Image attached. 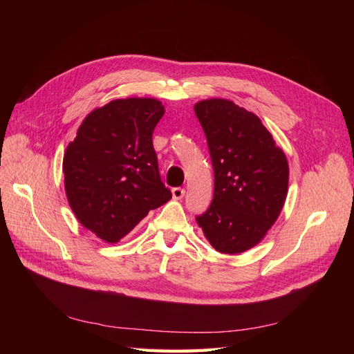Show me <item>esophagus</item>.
<instances>
[{"instance_id":"obj_1","label":"esophagus","mask_w":354,"mask_h":354,"mask_svg":"<svg viewBox=\"0 0 354 354\" xmlns=\"http://www.w3.org/2000/svg\"><path fill=\"white\" fill-rule=\"evenodd\" d=\"M171 194H173V198L176 201H180V199H183V196H185V189L183 187H174L173 190H171Z\"/></svg>"}]
</instances>
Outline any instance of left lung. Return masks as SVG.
Listing matches in <instances>:
<instances>
[{
    "instance_id": "left-lung-1",
    "label": "left lung",
    "mask_w": 354,
    "mask_h": 354,
    "mask_svg": "<svg viewBox=\"0 0 354 354\" xmlns=\"http://www.w3.org/2000/svg\"><path fill=\"white\" fill-rule=\"evenodd\" d=\"M194 108L214 168V199L196 223L218 252H245L263 241L283 208L286 156L260 118L232 100L207 99Z\"/></svg>"
}]
</instances>
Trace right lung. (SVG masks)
I'll return each mask as SVG.
<instances>
[{
    "label": "right lung",
    "mask_w": 354,
    "mask_h": 354,
    "mask_svg": "<svg viewBox=\"0 0 354 354\" xmlns=\"http://www.w3.org/2000/svg\"><path fill=\"white\" fill-rule=\"evenodd\" d=\"M165 109L158 99H116L90 112L63 156L65 192L75 217L116 243L151 209L171 199L152 143Z\"/></svg>",
    "instance_id": "right-lung-1"
}]
</instances>
